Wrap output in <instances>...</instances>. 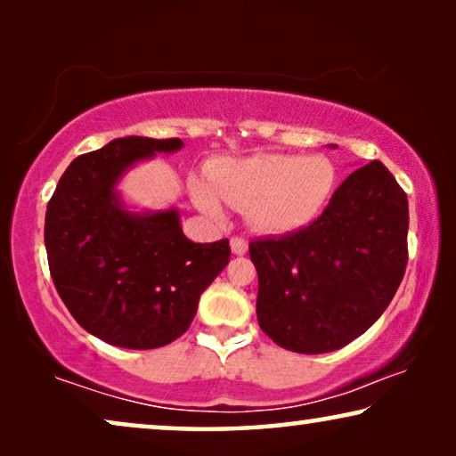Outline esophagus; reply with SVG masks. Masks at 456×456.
<instances>
[{
    "label": "esophagus",
    "mask_w": 456,
    "mask_h": 456,
    "mask_svg": "<svg viewBox=\"0 0 456 456\" xmlns=\"http://www.w3.org/2000/svg\"><path fill=\"white\" fill-rule=\"evenodd\" d=\"M230 247H232V253L234 255H245L247 253V240L240 239V236H234L232 240H230Z\"/></svg>",
    "instance_id": "obj_1"
}]
</instances>
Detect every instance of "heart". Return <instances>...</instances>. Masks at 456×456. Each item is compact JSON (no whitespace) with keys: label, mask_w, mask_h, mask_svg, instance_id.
Here are the masks:
<instances>
[{"label":"heart","mask_w":456,"mask_h":456,"mask_svg":"<svg viewBox=\"0 0 456 456\" xmlns=\"http://www.w3.org/2000/svg\"><path fill=\"white\" fill-rule=\"evenodd\" d=\"M209 184H191L192 201L211 217L222 216L220 195L247 209L248 222L264 234H290L309 226L332 197L336 170L320 155L259 153L245 159L214 161Z\"/></svg>","instance_id":"1"}]
</instances>
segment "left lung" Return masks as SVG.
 I'll use <instances>...</instances> for the list:
<instances>
[{
    "mask_svg": "<svg viewBox=\"0 0 456 456\" xmlns=\"http://www.w3.org/2000/svg\"><path fill=\"white\" fill-rule=\"evenodd\" d=\"M409 203L382 161L354 170L314 224L248 245L257 322L292 353L338 351L388 307L407 267Z\"/></svg>",
    "mask_w": 456,
    "mask_h": 456,
    "instance_id": "obj_1",
    "label": "left lung"
}]
</instances>
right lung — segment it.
I'll return each mask as SVG.
<instances>
[{"label":"right lung","mask_w":456,"mask_h":456,"mask_svg":"<svg viewBox=\"0 0 456 456\" xmlns=\"http://www.w3.org/2000/svg\"><path fill=\"white\" fill-rule=\"evenodd\" d=\"M180 139L124 136L78 155L45 214L55 290L86 332L122 348H158L189 330L201 292L230 261V242L197 245L176 209L134 214L116 192L136 161L172 153Z\"/></svg>","instance_id":"add662e5"}]
</instances>
